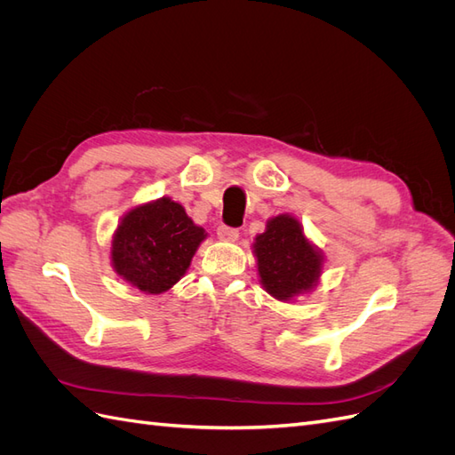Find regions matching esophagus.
<instances>
[{"instance_id":"esophagus-1","label":"esophagus","mask_w":455,"mask_h":455,"mask_svg":"<svg viewBox=\"0 0 455 455\" xmlns=\"http://www.w3.org/2000/svg\"><path fill=\"white\" fill-rule=\"evenodd\" d=\"M216 235H218V239H220V241L233 243V241H237V239H239V229H235V228H228V226H220V228H218V231H216Z\"/></svg>"}]
</instances>
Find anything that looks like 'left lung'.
I'll list each match as a JSON object with an SVG mask.
<instances>
[{
	"label": "left lung",
	"mask_w": 455,
	"mask_h": 455,
	"mask_svg": "<svg viewBox=\"0 0 455 455\" xmlns=\"http://www.w3.org/2000/svg\"><path fill=\"white\" fill-rule=\"evenodd\" d=\"M259 284L277 301L294 304L321 283L324 252L304 231L294 214H277L266 222L252 243Z\"/></svg>",
	"instance_id": "obj_1"
}]
</instances>
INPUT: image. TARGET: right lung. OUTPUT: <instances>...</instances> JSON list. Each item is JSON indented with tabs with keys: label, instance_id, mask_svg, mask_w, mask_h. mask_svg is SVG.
Instances as JSON below:
<instances>
[{
	"label": "right lung",
	"instance_id": "obj_1",
	"mask_svg": "<svg viewBox=\"0 0 455 455\" xmlns=\"http://www.w3.org/2000/svg\"><path fill=\"white\" fill-rule=\"evenodd\" d=\"M206 231L171 197L132 206L112 235L109 261L121 281L144 294H163L180 281Z\"/></svg>",
	"mask_w": 455,
	"mask_h": 455
}]
</instances>
